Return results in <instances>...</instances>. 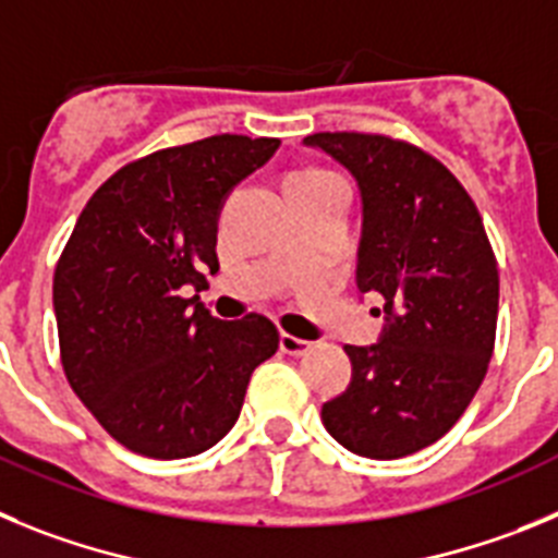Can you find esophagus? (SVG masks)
<instances>
[{
	"instance_id": "34e87169",
	"label": "esophagus",
	"mask_w": 558,
	"mask_h": 558,
	"mask_svg": "<svg viewBox=\"0 0 558 558\" xmlns=\"http://www.w3.org/2000/svg\"><path fill=\"white\" fill-rule=\"evenodd\" d=\"M308 348H311V341L298 339V336H291V333H280V350H283V353L303 355Z\"/></svg>"
}]
</instances>
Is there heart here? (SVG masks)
<instances>
[{
  "label": "heart",
  "instance_id": "b5f03b06",
  "mask_svg": "<svg viewBox=\"0 0 558 558\" xmlns=\"http://www.w3.org/2000/svg\"><path fill=\"white\" fill-rule=\"evenodd\" d=\"M319 174H325V172H319V169H300V172H291V174H289V180H305V178H319Z\"/></svg>",
  "mask_w": 558,
  "mask_h": 558
}]
</instances>
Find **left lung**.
<instances>
[{
    "instance_id": "obj_1",
    "label": "left lung",
    "mask_w": 558,
    "mask_h": 558,
    "mask_svg": "<svg viewBox=\"0 0 558 558\" xmlns=\"http://www.w3.org/2000/svg\"><path fill=\"white\" fill-rule=\"evenodd\" d=\"M303 144L359 183L355 286L384 298L378 341L344 348L353 378L323 405V425L350 453L403 459L448 434L484 380L498 264L464 185L428 153L366 133Z\"/></svg>"
}]
</instances>
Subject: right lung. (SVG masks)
Here are the masks:
<instances>
[{"label":"right lung","mask_w":558,"mask_h":558,"mask_svg":"<svg viewBox=\"0 0 558 558\" xmlns=\"http://www.w3.org/2000/svg\"><path fill=\"white\" fill-rule=\"evenodd\" d=\"M278 138L210 135L128 163L80 214L54 269L60 359L74 395L119 445L149 459L214 448L250 375L278 350L267 316H210L183 286L219 269L217 222Z\"/></svg>","instance_id":"right-lung-1"}]
</instances>
